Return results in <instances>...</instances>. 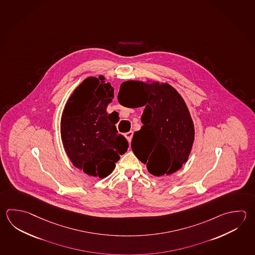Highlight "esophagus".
<instances>
[{
    "label": "esophagus",
    "instance_id": "1",
    "mask_svg": "<svg viewBox=\"0 0 255 255\" xmlns=\"http://www.w3.org/2000/svg\"><path fill=\"white\" fill-rule=\"evenodd\" d=\"M125 138L127 139V140L129 141L130 143V141H131V139H132V136H133V131H128V132H126L125 134Z\"/></svg>",
    "mask_w": 255,
    "mask_h": 255
}]
</instances>
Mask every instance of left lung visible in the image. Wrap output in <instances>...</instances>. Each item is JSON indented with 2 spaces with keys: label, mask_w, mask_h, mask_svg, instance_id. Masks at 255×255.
I'll return each mask as SVG.
<instances>
[{
  "label": "left lung",
  "mask_w": 255,
  "mask_h": 255,
  "mask_svg": "<svg viewBox=\"0 0 255 255\" xmlns=\"http://www.w3.org/2000/svg\"><path fill=\"white\" fill-rule=\"evenodd\" d=\"M118 101L126 107H142V127L135 131L131 149L154 176L170 175L182 167L191 151L195 130L188 107L168 84L126 81Z\"/></svg>",
  "instance_id": "8db88e82"
}]
</instances>
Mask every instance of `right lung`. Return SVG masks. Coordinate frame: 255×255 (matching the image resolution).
Listing matches in <instances>:
<instances>
[{"instance_id":"right-lung-1","label":"right lung","mask_w":255,"mask_h":255,"mask_svg":"<svg viewBox=\"0 0 255 255\" xmlns=\"http://www.w3.org/2000/svg\"><path fill=\"white\" fill-rule=\"evenodd\" d=\"M104 80H84L68 99L61 118V139L73 165L100 178L112 173L129 147L106 112L114 88Z\"/></svg>"}]
</instances>
